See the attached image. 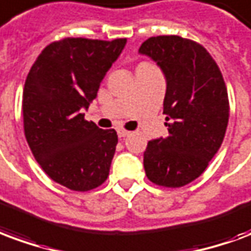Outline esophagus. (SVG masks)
<instances>
[{
    "instance_id": "esophagus-1",
    "label": "esophagus",
    "mask_w": 251,
    "mask_h": 251,
    "mask_svg": "<svg viewBox=\"0 0 251 251\" xmlns=\"http://www.w3.org/2000/svg\"><path fill=\"white\" fill-rule=\"evenodd\" d=\"M127 135H130V131L122 130V129L118 130V137H120V138H125V137H127Z\"/></svg>"
}]
</instances>
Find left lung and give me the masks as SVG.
I'll list each match as a JSON object with an SVG mask.
<instances>
[{"label": "left lung", "instance_id": "obj_1", "mask_svg": "<svg viewBox=\"0 0 251 251\" xmlns=\"http://www.w3.org/2000/svg\"><path fill=\"white\" fill-rule=\"evenodd\" d=\"M138 51L157 62L166 78L169 135L149 141L145 173L159 186H185L205 172L224 141L229 122L224 77L203 46L179 36L150 37Z\"/></svg>", "mask_w": 251, "mask_h": 251}]
</instances>
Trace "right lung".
Segmentation results:
<instances>
[{"label":"right lung","instance_id":"right-lung-1","mask_svg":"<svg viewBox=\"0 0 251 251\" xmlns=\"http://www.w3.org/2000/svg\"><path fill=\"white\" fill-rule=\"evenodd\" d=\"M126 45L64 38L41 51L22 96L24 130L31 153L54 182L88 192L106 181L118 137L85 120L105 74Z\"/></svg>","mask_w":251,"mask_h":251}]
</instances>
